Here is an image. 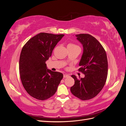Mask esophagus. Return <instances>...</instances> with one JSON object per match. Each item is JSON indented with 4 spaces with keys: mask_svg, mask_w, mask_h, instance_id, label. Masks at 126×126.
I'll return each instance as SVG.
<instances>
[{
    "mask_svg": "<svg viewBox=\"0 0 126 126\" xmlns=\"http://www.w3.org/2000/svg\"><path fill=\"white\" fill-rule=\"evenodd\" d=\"M69 77V75H68L66 74H63V77L64 78H67V77Z\"/></svg>",
    "mask_w": 126,
    "mask_h": 126,
    "instance_id": "esophagus-1",
    "label": "esophagus"
}]
</instances>
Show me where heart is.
<instances>
[{"label": "heart", "instance_id": "heart-1", "mask_svg": "<svg viewBox=\"0 0 126 126\" xmlns=\"http://www.w3.org/2000/svg\"><path fill=\"white\" fill-rule=\"evenodd\" d=\"M79 48V46H78L77 45H76L74 44L69 43L67 45L68 49H74V48Z\"/></svg>", "mask_w": 126, "mask_h": 126}]
</instances>
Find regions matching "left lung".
Here are the masks:
<instances>
[{
  "instance_id": "1",
  "label": "left lung",
  "mask_w": 126,
  "mask_h": 126,
  "mask_svg": "<svg viewBox=\"0 0 126 126\" xmlns=\"http://www.w3.org/2000/svg\"><path fill=\"white\" fill-rule=\"evenodd\" d=\"M76 36L83 46L79 71L85 75V77L78 79L71 75L75 84L70 91L80 99L87 100L96 97L105 85L108 75L107 57L104 47L94 37L86 33Z\"/></svg>"
}]
</instances>
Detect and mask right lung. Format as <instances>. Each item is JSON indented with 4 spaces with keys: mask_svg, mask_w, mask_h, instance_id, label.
Wrapping results in <instances>:
<instances>
[{
    "mask_svg": "<svg viewBox=\"0 0 126 126\" xmlns=\"http://www.w3.org/2000/svg\"><path fill=\"white\" fill-rule=\"evenodd\" d=\"M64 35L41 32L22 47L19 58L21 81L27 93L38 100L50 98L63 78L62 73L47 69L46 62Z\"/></svg>",
    "mask_w": 126,
    "mask_h": 126,
    "instance_id": "1",
    "label": "right lung"
}]
</instances>
